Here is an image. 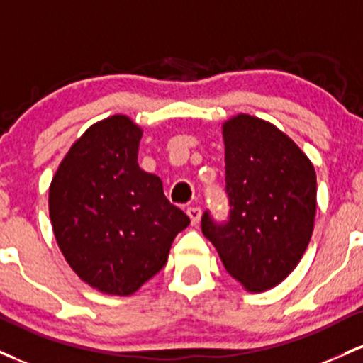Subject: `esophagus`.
I'll use <instances>...</instances> for the list:
<instances>
[{
  "instance_id": "esophagus-1",
  "label": "esophagus",
  "mask_w": 363,
  "mask_h": 363,
  "mask_svg": "<svg viewBox=\"0 0 363 363\" xmlns=\"http://www.w3.org/2000/svg\"><path fill=\"white\" fill-rule=\"evenodd\" d=\"M186 214H189L192 226H197L199 221H201V216H202L201 207H189V209H186Z\"/></svg>"
}]
</instances>
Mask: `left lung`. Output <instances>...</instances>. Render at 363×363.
I'll use <instances>...</instances> for the list:
<instances>
[{
    "mask_svg": "<svg viewBox=\"0 0 363 363\" xmlns=\"http://www.w3.org/2000/svg\"><path fill=\"white\" fill-rule=\"evenodd\" d=\"M223 138L230 218L218 225L206 211L202 233L248 291L271 290L295 269L311 242L315 169L286 133L260 118H230Z\"/></svg>",
    "mask_w": 363,
    "mask_h": 363,
    "instance_id": "1",
    "label": "left lung"
}]
</instances>
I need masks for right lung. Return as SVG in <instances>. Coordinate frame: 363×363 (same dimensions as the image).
Wrapping results in <instances>:
<instances>
[{
    "mask_svg": "<svg viewBox=\"0 0 363 363\" xmlns=\"http://www.w3.org/2000/svg\"><path fill=\"white\" fill-rule=\"evenodd\" d=\"M142 128L128 116L97 121L67 152L50 186L61 254L80 279L128 296L164 267L174 236L190 225L162 182L137 162Z\"/></svg>",
    "mask_w": 363,
    "mask_h": 363,
    "instance_id": "1",
    "label": "right lung"
}]
</instances>
